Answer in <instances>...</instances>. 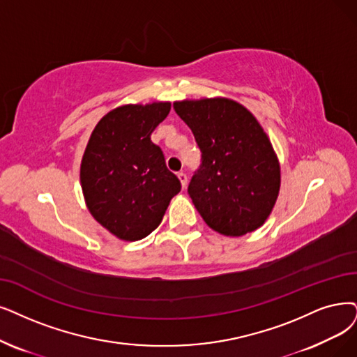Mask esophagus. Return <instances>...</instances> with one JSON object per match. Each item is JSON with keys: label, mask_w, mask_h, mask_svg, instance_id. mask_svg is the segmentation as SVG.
<instances>
[{"label": "esophagus", "mask_w": 357, "mask_h": 357, "mask_svg": "<svg viewBox=\"0 0 357 357\" xmlns=\"http://www.w3.org/2000/svg\"><path fill=\"white\" fill-rule=\"evenodd\" d=\"M177 177H178V180H180V183H181V188H183V189L186 188V186H188V176L184 174V173H178Z\"/></svg>", "instance_id": "1"}]
</instances>
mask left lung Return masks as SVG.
Wrapping results in <instances>:
<instances>
[{"mask_svg": "<svg viewBox=\"0 0 357 357\" xmlns=\"http://www.w3.org/2000/svg\"><path fill=\"white\" fill-rule=\"evenodd\" d=\"M201 149L188 193L204 221L224 236L264 224L277 201L280 165L259 123L230 99L176 102Z\"/></svg>", "mask_w": 357, "mask_h": 357, "instance_id": "obj_1", "label": "left lung"}]
</instances>
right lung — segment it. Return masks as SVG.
<instances>
[{
  "mask_svg": "<svg viewBox=\"0 0 357 357\" xmlns=\"http://www.w3.org/2000/svg\"><path fill=\"white\" fill-rule=\"evenodd\" d=\"M171 104L124 105L108 112L84 151L80 181L93 218L123 240H140L162 221L180 190L151 135Z\"/></svg>",
  "mask_w": 357,
  "mask_h": 357,
  "instance_id": "1",
  "label": "right lung"
}]
</instances>
